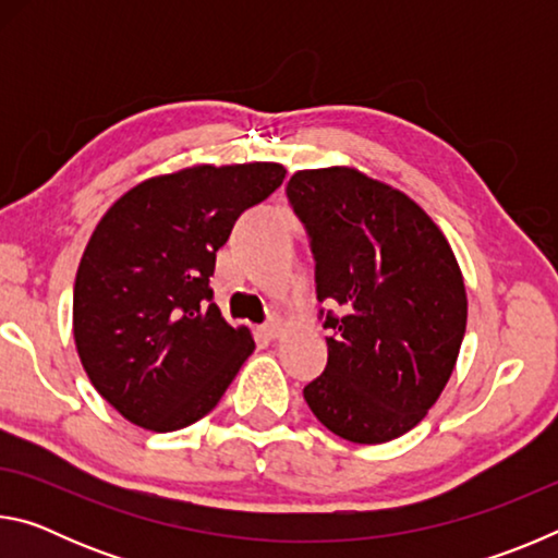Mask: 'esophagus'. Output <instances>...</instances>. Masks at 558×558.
Here are the masks:
<instances>
[{"mask_svg": "<svg viewBox=\"0 0 558 558\" xmlns=\"http://www.w3.org/2000/svg\"><path fill=\"white\" fill-rule=\"evenodd\" d=\"M280 329H282V323H280V319L272 317V319H268L266 325L260 327V335L266 337V339H276L280 335Z\"/></svg>", "mask_w": 558, "mask_h": 558, "instance_id": "esophagus-1", "label": "esophagus"}]
</instances>
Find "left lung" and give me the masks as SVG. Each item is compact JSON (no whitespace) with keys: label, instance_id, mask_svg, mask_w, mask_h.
<instances>
[{"label":"left lung","instance_id":"8db88e82","mask_svg":"<svg viewBox=\"0 0 558 558\" xmlns=\"http://www.w3.org/2000/svg\"><path fill=\"white\" fill-rule=\"evenodd\" d=\"M288 199L315 256L327 366L305 401L335 436L374 446L409 433L446 389L465 337L450 243L399 189L352 167L302 169Z\"/></svg>","mask_w":558,"mask_h":558}]
</instances>
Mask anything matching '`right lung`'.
<instances>
[{
    "mask_svg": "<svg viewBox=\"0 0 558 558\" xmlns=\"http://www.w3.org/2000/svg\"><path fill=\"white\" fill-rule=\"evenodd\" d=\"M286 179L276 162L153 177L110 206L83 251L73 337L90 384L147 430L186 428L229 389L256 342L214 302L216 251Z\"/></svg>",
    "mask_w": 558,
    "mask_h": 558,
    "instance_id": "obj_1",
    "label": "right lung"
}]
</instances>
